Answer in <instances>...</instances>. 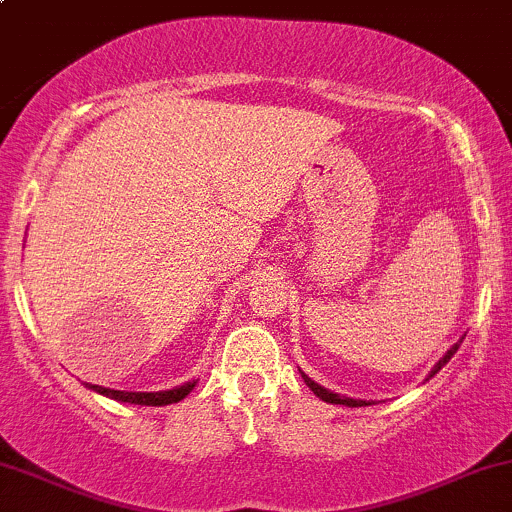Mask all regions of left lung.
Segmentation results:
<instances>
[{
  "mask_svg": "<svg viewBox=\"0 0 512 512\" xmlns=\"http://www.w3.org/2000/svg\"><path fill=\"white\" fill-rule=\"evenodd\" d=\"M457 347H459V342H457V345H452V347H449V350H447V355L445 357H442L440 359V362H437L435 364V369H432V374H437V372H440V369L442 367H445V364L449 362V359H452V355H454V352H457ZM430 374V376H432ZM303 376V381H306V386H308V389H311L313 393H316V396L318 398H323V401L325 403H342V406H350V408H359V406H369V403L367 401H357V398H347V396H338V393H333V391H328V389H323V386H318L316 384V381H311V379H308V376L306 374H301Z\"/></svg>",
  "mask_w": 512,
  "mask_h": 512,
  "instance_id": "left-lung-1",
  "label": "left lung"
}]
</instances>
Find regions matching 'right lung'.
I'll use <instances>...</instances> for the list:
<instances>
[{"label": "right lung", "mask_w": 512, "mask_h": 512, "mask_svg": "<svg viewBox=\"0 0 512 512\" xmlns=\"http://www.w3.org/2000/svg\"><path fill=\"white\" fill-rule=\"evenodd\" d=\"M196 381H189V384L177 386V389L170 391H155V393H136V391H114V389H101V386H89V389L104 393V396L116 398V401L123 403H136V406H167V403H177L187 396L189 391L194 389Z\"/></svg>", "instance_id": "obj_1"}]
</instances>
